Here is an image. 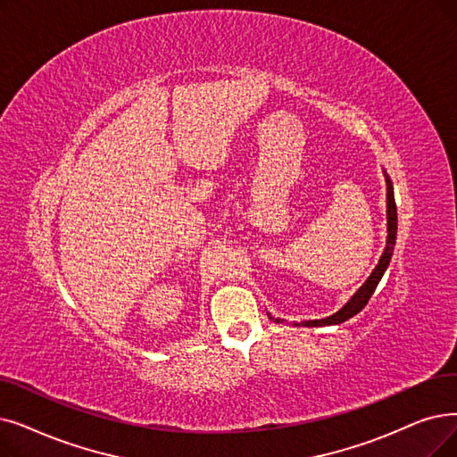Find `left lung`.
<instances>
[{
  "instance_id": "obj_1",
  "label": "left lung",
  "mask_w": 457,
  "mask_h": 457,
  "mask_svg": "<svg viewBox=\"0 0 457 457\" xmlns=\"http://www.w3.org/2000/svg\"><path fill=\"white\" fill-rule=\"evenodd\" d=\"M386 220H388V239H386V248L381 255L379 263H377V267L373 269L371 276L366 280V284L356 291L353 295V299L340 310L336 312L334 315L327 317V320H317V321H306L304 325L306 327H325V325H340L347 320H351L353 315L359 313L370 301V296L373 295L377 284H379V280L383 278L388 263H390V257H392V250H394V245H395V231H398V211H395V202H394V188H392V183L386 177ZM276 323L280 320H274Z\"/></svg>"
}]
</instances>
